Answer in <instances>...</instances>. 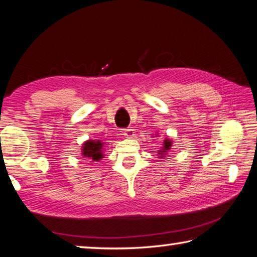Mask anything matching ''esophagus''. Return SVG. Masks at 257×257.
<instances>
[{
	"mask_svg": "<svg viewBox=\"0 0 257 257\" xmlns=\"http://www.w3.org/2000/svg\"><path fill=\"white\" fill-rule=\"evenodd\" d=\"M122 133L125 137L128 138H133L135 136V130L132 128H128V129H122Z\"/></svg>",
	"mask_w": 257,
	"mask_h": 257,
	"instance_id": "obj_1",
	"label": "esophagus"
}]
</instances>
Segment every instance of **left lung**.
Here are the masks:
<instances>
[{
  "instance_id": "8db88e82",
  "label": "left lung",
  "mask_w": 257,
  "mask_h": 257,
  "mask_svg": "<svg viewBox=\"0 0 257 257\" xmlns=\"http://www.w3.org/2000/svg\"><path fill=\"white\" fill-rule=\"evenodd\" d=\"M171 144H172L171 141H169V139H165V141H164V146L162 147V151H159V154L162 155V154H164L165 152H167L168 150H170Z\"/></svg>"
}]
</instances>
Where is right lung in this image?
I'll use <instances>...</instances> for the list:
<instances>
[{
	"instance_id": "add662e5",
	"label": "right lung",
	"mask_w": 257,
	"mask_h": 257,
	"mask_svg": "<svg viewBox=\"0 0 257 257\" xmlns=\"http://www.w3.org/2000/svg\"><path fill=\"white\" fill-rule=\"evenodd\" d=\"M103 144L99 141H88L82 146V155L85 158H90L94 161H99L103 159L102 153Z\"/></svg>"
}]
</instances>
